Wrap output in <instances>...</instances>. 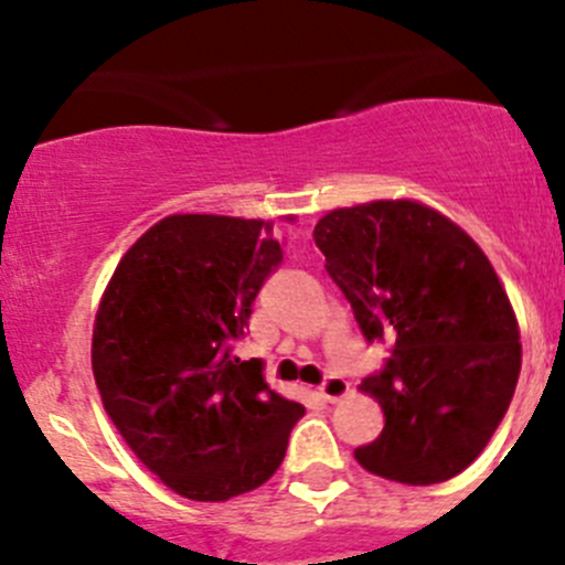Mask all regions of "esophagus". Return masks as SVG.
Segmentation results:
<instances>
[{
  "mask_svg": "<svg viewBox=\"0 0 565 565\" xmlns=\"http://www.w3.org/2000/svg\"><path fill=\"white\" fill-rule=\"evenodd\" d=\"M347 393H350V383H347L344 377H335V374L324 377L322 385H319V396H322L324 402H339Z\"/></svg>",
  "mask_w": 565,
  "mask_h": 565,
  "instance_id": "34e87169",
  "label": "esophagus"
}]
</instances>
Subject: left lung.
<instances>
[{"label": "left lung", "instance_id": "8db88e82", "mask_svg": "<svg viewBox=\"0 0 565 565\" xmlns=\"http://www.w3.org/2000/svg\"><path fill=\"white\" fill-rule=\"evenodd\" d=\"M315 243L363 339L391 347L363 380L385 429L355 459L409 487L459 476L503 420L522 366L498 273L446 215L404 199L333 210Z\"/></svg>", "mask_w": 565, "mask_h": 565}]
</instances>
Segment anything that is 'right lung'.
I'll use <instances>...</instances> for the list:
<instances>
[{"mask_svg":"<svg viewBox=\"0 0 565 565\" xmlns=\"http://www.w3.org/2000/svg\"><path fill=\"white\" fill-rule=\"evenodd\" d=\"M284 262L273 224L169 215L130 246L100 300L93 372L108 418L150 472L199 503L262 487L303 404L235 358L256 295Z\"/></svg>","mask_w":565,"mask_h":565,"instance_id":"obj_1","label":"right lung"}]
</instances>
